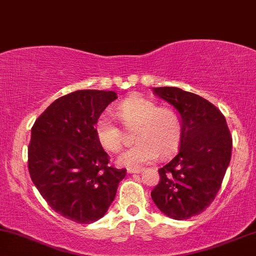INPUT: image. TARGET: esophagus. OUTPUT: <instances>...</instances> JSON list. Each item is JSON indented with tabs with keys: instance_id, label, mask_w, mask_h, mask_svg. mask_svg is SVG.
Masks as SVG:
<instances>
[{
	"instance_id": "34e87169",
	"label": "esophagus",
	"mask_w": 256,
	"mask_h": 256,
	"mask_svg": "<svg viewBox=\"0 0 256 256\" xmlns=\"http://www.w3.org/2000/svg\"><path fill=\"white\" fill-rule=\"evenodd\" d=\"M142 171H144L142 168H128L127 170L128 173H140V172H142Z\"/></svg>"
}]
</instances>
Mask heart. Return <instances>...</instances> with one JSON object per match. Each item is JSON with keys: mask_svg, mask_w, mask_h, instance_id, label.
<instances>
[{"mask_svg": "<svg viewBox=\"0 0 256 256\" xmlns=\"http://www.w3.org/2000/svg\"><path fill=\"white\" fill-rule=\"evenodd\" d=\"M118 116L126 129L134 130V146L118 158L120 165L138 167L170 156L176 152L182 138V121L178 112L170 106H156L142 96L129 97L116 106ZM94 135L106 150L118 153L124 144V134L109 114L104 112L94 123Z\"/></svg>", "mask_w": 256, "mask_h": 256, "instance_id": "1", "label": "heart"}]
</instances>
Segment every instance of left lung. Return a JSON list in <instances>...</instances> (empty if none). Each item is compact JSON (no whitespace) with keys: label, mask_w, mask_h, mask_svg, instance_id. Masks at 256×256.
I'll list each match as a JSON object with an SVG mask.
<instances>
[{"label":"left lung","mask_w":256,"mask_h":256,"mask_svg":"<svg viewBox=\"0 0 256 256\" xmlns=\"http://www.w3.org/2000/svg\"><path fill=\"white\" fill-rule=\"evenodd\" d=\"M153 91L180 114L182 138L178 154L159 168L160 182L150 196L166 216L188 220L215 200L232 158V138L226 118L209 100L179 88Z\"/></svg>","instance_id":"left-lung-1"}]
</instances>
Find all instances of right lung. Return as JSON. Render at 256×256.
Instances as JSON below:
<instances>
[{"mask_svg": "<svg viewBox=\"0 0 256 256\" xmlns=\"http://www.w3.org/2000/svg\"><path fill=\"white\" fill-rule=\"evenodd\" d=\"M116 98L114 91H74L56 100L32 127V180L56 212L82 224L106 215L127 172L109 165L94 135L97 118Z\"/></svg>", "mask_w": 256, "mask_h": 256, "instance_id": "right-lung-1", "label": "right lung"}]
</instances>
